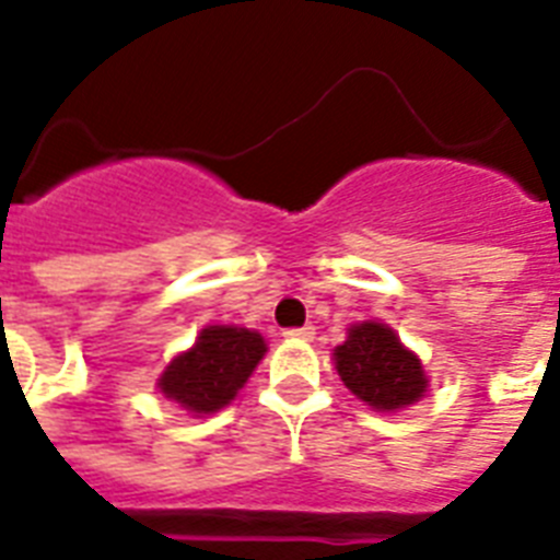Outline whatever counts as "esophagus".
Here are the masks:
<instances>
[{
  "instance_id": "esophagus-1",
  "label": "esophagus",
  "mask_w": 560,
  "mask_h": 560,
  "mask_svg": "<svg viewBox=\"0 0 560 560\" xmlns=\"http://www.w3.org/2000/svg\"><path fill=\"white\" fill-rule=\"evenodd\" d=\"M314 334H316L314 325H302V328H288L284 337H288V340H314Z\"/></svg>"
}]
</instances>
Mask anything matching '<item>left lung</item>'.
I'll return each instance as SVG.
<instances>
[{"label":"left lung","instance_id":"1","mask_svg":"<svg viewBox=\"0 0 560 560\" xmlns=\"http://www.w3.org/2000/svg\"><path fill=\"white\" fill-rule=\"evenodd\" d=\"M340 381L377 412H398L427 392L421 360L383 323H358L334 349Z\"/></svg>","mask_w":560,"mask_h":560}]
</instances>
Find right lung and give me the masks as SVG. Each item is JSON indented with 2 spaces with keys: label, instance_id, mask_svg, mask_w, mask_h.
<instances>
[{
  "label": "right lung",
  "instance_id": "right-lung-1",
  "mask_svg": "<svg viewBox=\"0 0 560 560\" xmlns=\"http://www.w3.org/2000/svg\"><path fill=\"white\" fill-rule=\"evenodd\" d=\"M267 342L258 331L235 325L202 328L191 349L171 360L160 377V392L194 416H211L235 400L237 389L261 363Z\"/></svg>",
  "mask_w": 560,
  "mask_h": 560
}]
</instances>
